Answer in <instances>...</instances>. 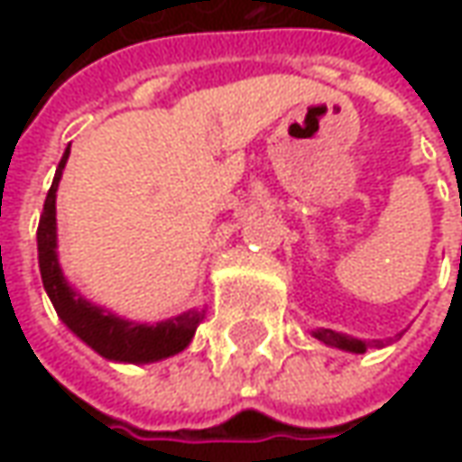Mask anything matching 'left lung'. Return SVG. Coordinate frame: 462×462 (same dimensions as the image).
Listing matches in <instances>:
<instances>
[{
  "instance_id": "left-lung-1",
  "label": "left lung",
  "mask_w": 462,
  "mask_h": 462,
  "mask_svg": "<svg viewBox=\"0 0 462 462\" xmlns=\"http://www.w3.org/2000/svg\"><path fill=\"white\" fill-rule=\"evenodd\" d=\"M321 345L337 346V349H345V352H355V355H363L373 346H383V339H357V337H349L342 331H334V328H313L310 331Z\"/></svg>"
}]
</instances>
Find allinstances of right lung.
<instances>
[{"label":"right lung","instance_id":"1","mask_svg":"<svg viewBox=\"0 0 462 462\" xmlns=\"http://www.w3.org/2000/svg\"><path fill=\"white\" fill-rule=\"evenodd\" d=\"M71 146H66L53 185L48 189L38 223V264H41V277L43 288L53 309L59 313L66 327L71 328L81 342L92 346L97 355L113 363H131V365H149L156 360L171 357L182 352L192 337L195 328L203 321L205 310H185L180 316H171L156 324H141L123 319L113 310L95 306L84 295L77 293L69 280L63 277L61 262H59V236H56V189L61 182L63 167L69 162Z\"/></svg>","mask_w":462,"mask_h":462}]
</instances>
